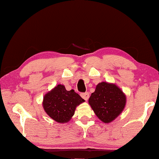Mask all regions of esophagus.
I'll list each match as a JSON object with an SVG mask.
<instances>
[{
	"instance_id": "obj_1",
	"label": "esophagus",
	"mask_w": 159,
	"mask_h": 159,
	"mask_svg": "<svg viewBox=\"0 0 159 159\" xmlns=\"http://www.w3.org/2000/svg\"><path fill=\"white\" fill-rule=\"evenodd\" d=\"M80 96H81L84 100H87L89 98V93L88 92H85V93H80Z\"/></svg>"
}]
</instances>
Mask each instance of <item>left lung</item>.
I'll return each mask as SVG.
<instances>
[{
  "mask_svg": "<svg viewBox=\"0 0 159 159\" xmlns=\"http://www.w3.org/2000/svg\"><path fill=\"white\" fill-rule=\"evenodd\" d=\"M126 102V97L122 91L115 84L106 82L98 84L89 99L96 116L104 123L111 122L119 116Z\"/></svg>",
  "mask_w": 159,
  "mask_h": 159,
  "instance_id": "obj_1",
  "label": "left lung"
}]
</instances>
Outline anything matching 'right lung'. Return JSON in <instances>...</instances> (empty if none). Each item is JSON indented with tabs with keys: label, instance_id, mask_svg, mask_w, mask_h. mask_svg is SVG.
I'll list each match as a JSON object with an SVG mask.
<instances>
[{
	"label": "right lung",
	"instance_id": "right-lung-1",
	"mask_svg": "<svg viewBox=\"0 0 159 159\" xmlns=\"http://www.w3.org/2000/svg\"><path fill=\"white\" fill-rule=\"evenodd\" d=\"M85 102L74 89L67 91L63 85H58L44 95L43 108L52 120L59 123H67L75 112L76 107Z\"/></svg>",
	"mask_w": 159,
	"mask_h": 159
}]
</instances>
